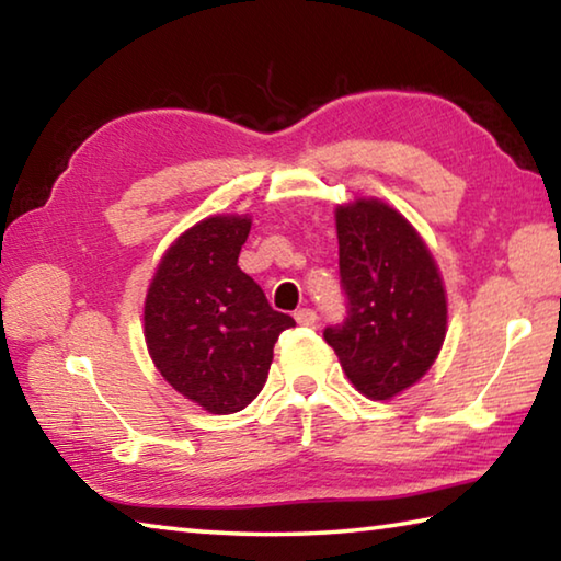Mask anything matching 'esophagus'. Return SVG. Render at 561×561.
I'll return each mask as SVG.
<instances>
[{"instance_id": "1", "label": "esophagus", "mask_w": 561, "mask_h": 561, "mask_svg": "<svg viewBox=\"0 0 561 561\" xmlns=\"http://www.w3.org/2000/svg\"><path fill=\"white\" fill-rule=\"evenodd\" d=\"M294 319H297V324H301V327H311L317 321V311L304 307V309L294 311Z\"/></svg>"}]
</instances>
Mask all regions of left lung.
<instances>
[{
	"label": "left lung",
	"instance_id": "1",
	"mask_svg": "<svg viewBox=\"0 0 561 561\" xmlns=\"http://www.w3.org/2000/svg\"><path fill=\"white\" fill-rule=\"evenodd\" d=\"M346 319L324 329L348 381L386 401L413 386L443 346L448 304L438 267L413 225L381 201L336 210Z\"/></svg>",
	"mask_w": 561,
	"mask_h": 561
}]
</instances>
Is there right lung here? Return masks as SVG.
Instances as JSON below:
<instances>
[{"label":"right lung","instance_id":"1","mask_svg":"<svg viewBox=\"0 0 561 561\" xmlns=\"http://www.w3.org/2000/svg\"><path fill=\"white\" fill-rule=\"evenodd\" d=\"M250 225L227 215L190 227L160 260L146 297V344L160 376L217 415L257 398L274 344L294 327L237 267Z\"/></svg>","mask_w":561,"mask_h":561}]
</instances>
